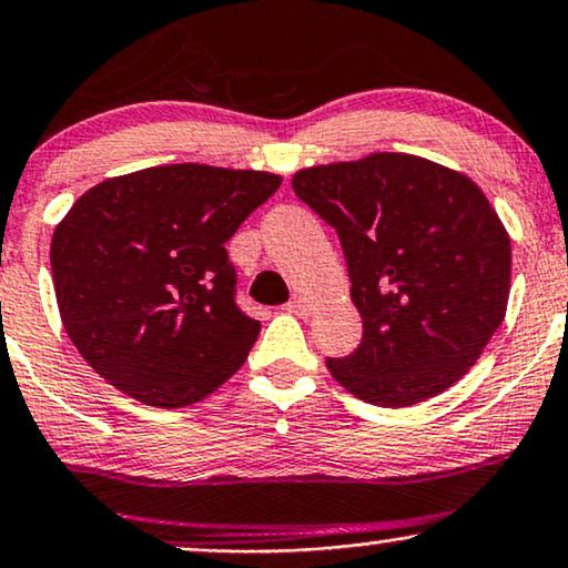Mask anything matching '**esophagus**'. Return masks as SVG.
Masks as SVG:
<instances>
[{
    "instance_id": "1",
    "label": "esophagus",
    "mask_w": 568,
    "mask_h": 568,
    "mask_svg": "<svg viewBox=\"0 0 568 568\" xmlns=\"http://www.w3.org/2000/svg\"><path fill=\"white\" fill-rule=\"evenodd\" d=\"M284 311H286V313H292V315H300V318H305V315H311L313 307H311V302H307V300L294 297V300L290 302V305L284 307Z\"/></svg>"
}]
</instances>
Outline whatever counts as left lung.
Returning <instances> with one entry per match:
<instances>
[{
  "mask_svg": "<svg viewBox=\"0 0 568 568\" xmlns=\"http://www.w3.org/2000/svg\"><path fill=\"white\" fill-rule=\"evenodd\" d=\"M292 187L334 226L363 318L355 355L328 359L338 386L375 407L452 388L506 315L511 240L467 174L412 153L300 169Z\"/></svg>",
  "mask_w": 568,
  "mask_h": 568,
  "instance_id": "left-lung-1",
  "label": "left lung"
}]
</instances>
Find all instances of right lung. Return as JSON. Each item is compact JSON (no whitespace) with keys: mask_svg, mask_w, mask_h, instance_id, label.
Masks as SVG:
<instances>
[{"mask_svg":"<svg viewBox=\"0 0 568 568\" xmlns=\"http://www.w3.org/2000/svg\"><path fill=\"white\" fill-rule=\"evenodd\" d=\"M282 176L209 164L109 176L51 237L62 326L101 378L140 404L180 409L240 371L261 323L234 305L224 242Z\"/></svg>","mask_w":568,"mask_h":568,"instance_id":"right-lung-1","label":"right lung"}]
</instances>
